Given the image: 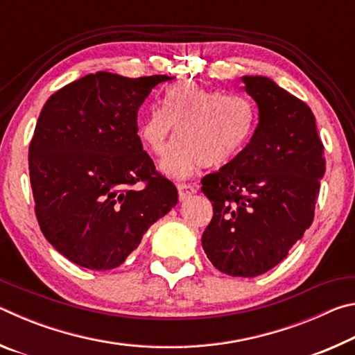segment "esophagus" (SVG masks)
Returning a JSON list of instances; mask_svg holds the SVG:
<instances>
[{
  "instance_id": "obj_1",
  "label": "esophagus",
  "mask_w": 355,
  "mask_h": 355,
  "mask_svg": "<svg viewBox=\"0 0 355 355\" xmlns=\"http://www.w3.org/2000/svg\"><path fill=\"white\" fill-rule=\"evenodd\" d=\"M196 192H197L196 186L186 184V183H180V184H178V197H180V200L189 199V197L194 196Z\"/></svg>"
}]
</instances>
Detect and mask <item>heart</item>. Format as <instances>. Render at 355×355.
Here are the masks:
<instances>
[{
	"instance_id": "obj_1",
	"label": "heart",
	"mask_w": 355,
	"mask_h": 355,
	"mask_svg": "<svg viewBox=\"0 0 355 355\" xmlns=\"http://www.w3.org/2000/svg\"><path fill=\"white\" fill-rule=\"evenodd\" d=\"M255 106L238 94H222L197 83H180L164 92L139 125L150 153L163 156L178 133L180 141L161 163L164 173L191 177L197 169L220 167L235 158L255 128Z\"/></svg>"
}]
</instances>
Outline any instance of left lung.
Listing matches in <instances>:
<instances>
[{
	"instance_id": "obj_1",
	"label": "left lung",
	"mask_w": 355,
	"mask_h": 355,
	"mask_svg": "<svg viewBox=\"0 0 355 355\" xmlns=\"http://www.w3.org/2000/svg\"><path fill=\"white\" fill-rule=\"evenodd\" d=\"M260 122L250 142L202 178L213 219L202 245L216 269L255 277L284 260L311 225L326 172L315 116L266 76H243Z\"/></svg>"
}]
</instances>
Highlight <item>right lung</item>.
I'll use <instances>...</instances> for the list:
<instances>
[{
  "label": "right lung",
  "instance_id": "1",
  "mask_svg": "<svg viewBox=\"0 0 355 355\" xmlns=\"http://www.w3.org/2000/svg\"><path fill=\"white\" fill-rule=\"evenodd\" d=\"M167 75L97 71L67 84L42 110L29 144L40 230L78 266H120L153 222L177 205L137 136V111Z\"/></svg>",
  "mask_w": 355,
  "mask_h": 355
}]
</instances>
